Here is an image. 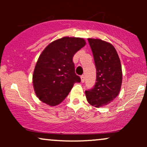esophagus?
I'll use <instances>...</instances> for the list:
<instances>
[{
    "label": "esophagus",
    "mask_w": 147,
    "mask_h": 147,
    "mask_svg": "<svg viewBox=\"0 0 147 147\" xmlns=\"http://www.w3.org/2000/svg\"><path fill=\"white\" fill-rule=\"evenodd\" d=\"M81 80H82V83H84V81H85V76H84V75L81 76Z\"/></svg>",
    "instance_id": "1"
}]
</instances>
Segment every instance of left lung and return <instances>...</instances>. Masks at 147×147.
<instances>
[{
    "label": "left lung",
    "mask_w": 147,
    "mask_h": 147,
    "mask_svg": "<svg viewBox=\"0 0 147 147\" xmlns=\"http://www.w3.org/2000/svg\"><path fill=\"white\" fill-rule=\"evenodd\" d=\"M96 67V82L85 91L87 101L96 108L106 106L119 94L122 82L120 60L113 45L100 39L88 38Z\"/></svg>",
    "instance_id": "left-lung-1"
}]
</instances>
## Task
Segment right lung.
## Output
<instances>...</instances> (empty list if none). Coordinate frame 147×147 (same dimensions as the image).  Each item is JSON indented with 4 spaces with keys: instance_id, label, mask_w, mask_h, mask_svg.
I'll list each match as a JSON object with an SVG mask.
<instances>
[{
    "instance_id": "1",
    "label": "right lung",
    "mask_w": 147,
    "mask_h": 147,
    "mask_svg": "<svg viewBox=\"0 0 147 147\" xmlns=\"http://www.w3.org/2000/svg\"><path fill=\"white\" fill-rule=\"evenodd\" d=\"M86 45L82 38L63 37L50 43L39 56L33 73L35 93L41 102L60 104L81 78L75 74L74 55Z\"/></svg>"
}]
</instances>
